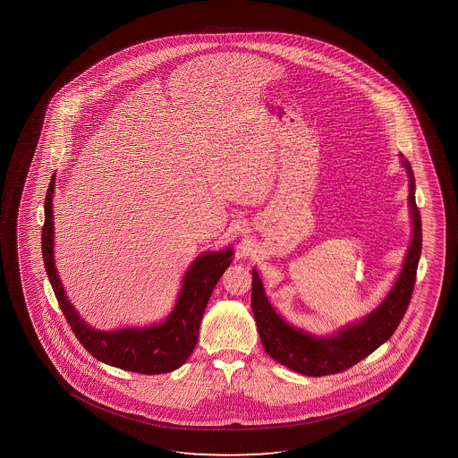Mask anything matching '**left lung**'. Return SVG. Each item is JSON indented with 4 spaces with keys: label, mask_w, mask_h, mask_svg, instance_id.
Masks as SVG:
<instances>
[{
    "label": "left lung",
    "mask_w": 458,
    "mask_h": 458,
    "mask_svg": "<svg viewBox=\"0 0 458 458\" xmlns=\"http://www.w3.org/2000/svg\"><path fill=\"white\" fill-rule=\"evenodd\" d=\"M410 178V216L413 234L408 247L405 263L394 286L378 307L357 324L343 327L332 336H316L301 328L289 326L276 313L264 294L263 283L257 270L251 284V310L257 320L258 332L264 351L289 369L308 377L332 376L349 369L353 364L370 355L377 347L388 341L401 324L408 303L411 301L416 270L422 249V224L414 199V175L407 159H402Z\"/></svg>",
    "instance_id": "1"
}]
</instances>
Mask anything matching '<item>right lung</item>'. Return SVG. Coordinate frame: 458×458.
I'll return each instance as SVG.
<instances>
[{
    "instance_id": "1",
    "label": "right lung",
    "mask_w": 458,
    "mask_h": 458,
    "mask_svg": "<svg viewBox=\"0 0 458 458\" xmlns=\"http://www.w3.org/2000/svg\"><path fill=\"white\" fill-rule=\"evenodd\" d=\"M55 175L45 195V224L42 228V255L45 270L76 338L82 347L103 363L138 374H165L186 363L199 338L201 318L220 276L232 263L233 250L209 251L195 258L182 278V291L167 319L145 328H122L100 332L89 327L72 307L57 276L53 257V194Z\"/></svg>"
}]
</instances>
